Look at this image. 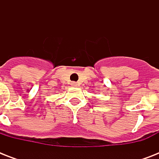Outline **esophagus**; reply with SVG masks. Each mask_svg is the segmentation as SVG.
<instances>
[{"label": "esophagus", "instance_id": "34e87169", "mask_svg": "<svg viewBox=\"0 0 159 159\" xmlns=\"http://www.w3.org/2000/svg\"><path fill=\"white\" fill-rule=\"evenodd\" d=\"M71 85H72V87H77V82H72V83H71Z\"/></svg>", "mask_w": 159, "mask_h": 159}]
</instances>
